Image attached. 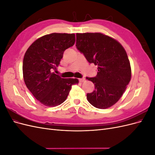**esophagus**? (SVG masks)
Segmentation results:
<instances>
[{"label":"esophagus","instance_id":"1","mask_svg":"<svg viewBox=\"0 0 155 155\" xmlns=\"http://www.w3.org/2000/svg\"><path fill=\"white\" fill-rule=\"evenodd\" d=\"M79 82L83 83V82H85L86 81V79L85 78H81V79H79Z\"/></svg>","mask_w":155,"mask_h":155}]
</instances>
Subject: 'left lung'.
Returning <instances> with one entry per match:
<instances>
[{
	"mask_svg": "<svg viewBox=\"0 0 155 155\" xmlns=\"http://www.w3.org/2000/svg\"><path fill=\"white\" fill-rule=\"evenodd\" d=\"M76 46L89 63L97 66V76L87 78L95 86V90L87 94V100L97 109L114 105L131 78L130 61L123 46L101 33H78Z\"/></svg>",
	"mask_w": 155,
	"mask_h": 155,
	"instance_id": "left-lung-1",
	"label": "left lung"
}]
</instances>
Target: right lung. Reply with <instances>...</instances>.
Wrapping results in <instances>:
<instances>
[{"label": "right lung", "instance_id": "obj_1", "mask_svg": "<svg viewBox=\"0 0 155 155\" xmlns=\"http://www.w3.org/2000/svg\"><path fill=\"white\" fill-rule=\"evenodd\" d=\"M76 41L74 34H52L42 36L28 48L23 59V79L27 88L41 104L59 105L66 100L76 78L64 79L53 72L59 66L64 50Z\"/></svg>", "mask_w": 155, "mask_h": 155}]
</instances>
